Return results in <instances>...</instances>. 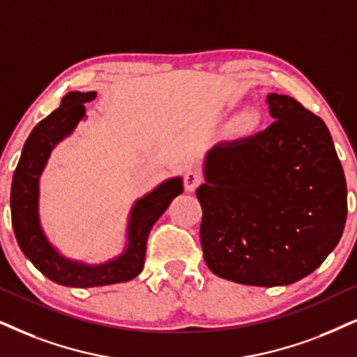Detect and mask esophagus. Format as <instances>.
I'll return each instance as SVG.
<instances>
[{"label":"esophagus","mask_w":357,"mask_h":357,"mask_svg":"<svg viewBox=\"0 0 357 357\" xmlns=\"http://www.w3.org/2000/svg\"><path fill=\"white\" fill-rule=\"evenodd\" d=\"M201 183L202 176L199 173H196V171H188V173L184 174V188H186L188 192L196 191V188L199 186Z\"/></svg>","instance_id":"34e87169"}]
</instances>
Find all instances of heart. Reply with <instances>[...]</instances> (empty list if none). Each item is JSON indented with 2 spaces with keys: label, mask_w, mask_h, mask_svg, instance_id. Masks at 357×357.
Segmentation results:
<instances>
[{
  "label": "heart",
  "mask_w": 357,
  "mask_h": 357,
  "mask_svg": "<svg viewBox=\"0 0 357 357\" xmlns=\"http://www.w3.org/2000/svg\"><path fill=\"white\" fill-rule=\"evenodd\" d=\"M255 119H257V116L254 114V110H245V112H242L241 115H238L237 123L241 126H249V125L254 123Z\"/></svg>",
  "instance_id": "1"
}]
</instances>
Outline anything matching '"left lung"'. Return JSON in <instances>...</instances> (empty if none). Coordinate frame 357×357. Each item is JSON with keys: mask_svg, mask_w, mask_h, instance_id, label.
Masks as SVG:
<instances>
[{"mask_svg": "<svg viewBox=\"0 0 357 357\" xmlns=\"http://www.w3.org/2000/svg\"><path fill=\"white\" fill-rule=\"evenodd\" d=\"M272 125L202 161L201 245L212 273L285 287L314 272L344 231V171L324 121L293 97L267 96Z\"/></svg>", "mask_w": 357, "mask_h": 357, "instance_id": "1", "label": "left lung"}]
</instances>
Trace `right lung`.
<instances>
[{"label":"right lung","mask_w":357,"mask_h":357,"mask_svg":"<svg viewBox=\"0 0 357 357\" xmlns=\"http://www.w3.org/2000/svg\"><path fill=\"white\" fill-rule=\"evenodd\" d=\"M97 92H69L61 105L40 120L22 146L11 184V220L22 254L49 280L64 287L92 288L133 280L145 267L146 241L151 227L171 201L183 192V178L174 176L138 197L126 218L123 250L102 264H87L62 254L47 237L40 222V176L54 148L87 120L84 103L96 100Z\"/></svg>","instance_id":"add662e5"}]
</instances>
